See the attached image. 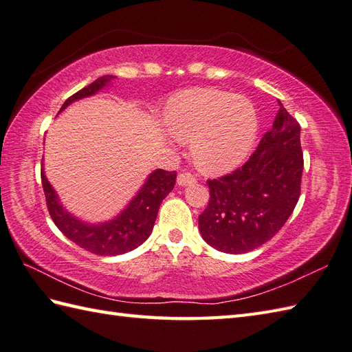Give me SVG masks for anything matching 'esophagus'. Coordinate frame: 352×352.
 I'll return each mask as SVG.
<instances>
[{"instance_id": "34e87169", "label": "esophagus", "mask_w": 352, "mask_h": 352, "mask_svg": "<svg viewBox=\"0 0 352 352\" xmlns=\"http://www.w3.org/2000/svg\"><path fill=\"white\" fill-rule=\"evenodd\" d=\"M177 183L180 186H188V184L197 183V178H195V175H192L190 172H180L177 177Z\"/></svg>"}]
</instances>
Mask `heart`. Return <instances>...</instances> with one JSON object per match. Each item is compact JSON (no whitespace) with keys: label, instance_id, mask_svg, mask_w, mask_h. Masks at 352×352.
Returning a JSON list of instances; mask_svg holds the SVG:
<instances>
[{"label":"heart","instance_id":"obj_1","mask_svg":"<svg viewBox=\"0 0 352 352\" xmlns=\"http://www.w3.org/2000/svg\"><path fill=\"white\" fill-rule=\"evenodd\" d=\"M164 124L178 140L192 142L197 166L221 174L241 163L257 138L258 118L254 104L214 89H192L175 95Z\"/></svg>","mask_w":352,"mask_h":352}]
</instances>
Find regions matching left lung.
<instances>
[{"mask_svg": "<svg viewBox=\"0 0 352 352\" xmlns=\"http://www.w3.org/2000/svg\"><path fill=\"white\" fill-rule=\"evenodd\" d=\"M280 104L272 129L243 166L207 180L210 198L199 231L214 250L243 254L278 233L301 195V126Z\"/></svg>", "mask_w": 352, "mask_h": 352, "instance_id": "obj_1", "label": "left lung"}]
</instances>
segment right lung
I'll use <instances>...</instances> for the list:
<instances>
[{"label": "right lung", "instance_id": "add662e5", "mask_svg": "<svg viewBox=\"0 0 352 352\" xmlns=\"http://www.w3.org/2000/svg\"><path fill=\"white\" fill-rule=\"evenodd\" d=\"M111 78L115 77L104 76L96 78L94 83L69 96L65 101L60 111L65 107H68L72 101L96 94ZM41 178L48 212L57 228L69 241L89 252H94L96 256H118V254H124L138 248L151 234L162 201L174 189L177 172L163 169L154 170L148 177L145 184L142 186L138 195L133 198L131 203L126 206L125 210L118 218L110 222L98 223V226L81 222L66 212L60 201H58L54 189L51 188L50 182L45 177L43 170L41 172Z\"/></svg>", "mask_w": 352, "mask_h": 352}]
</instances>
